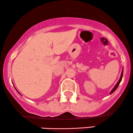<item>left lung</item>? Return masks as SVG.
I'll list each match as a JSON object with an SVG mask.
<instances>
[{"instance_id": "obj_1", "label": "left lung", "mask_w": 133, "mask_h": 133, "mask_svg": "<svg viewBox=\"0 0 133 133\" xmlns=\"http://www.w3.org/2000/svg\"><path fill=\"white\" fill-rule=\"evenodd\" d=\"M123 70H122V72H121V77H120V79H119V81H118V82H117V84H116L115 85V86L114 87V88H113V89H112V90H111V92H110V94H112V92H114V91H115V90L117 89V87H118L119 85V84H120L121 81V80H122V78H123Z\"/></svg>"}]
</instances>
